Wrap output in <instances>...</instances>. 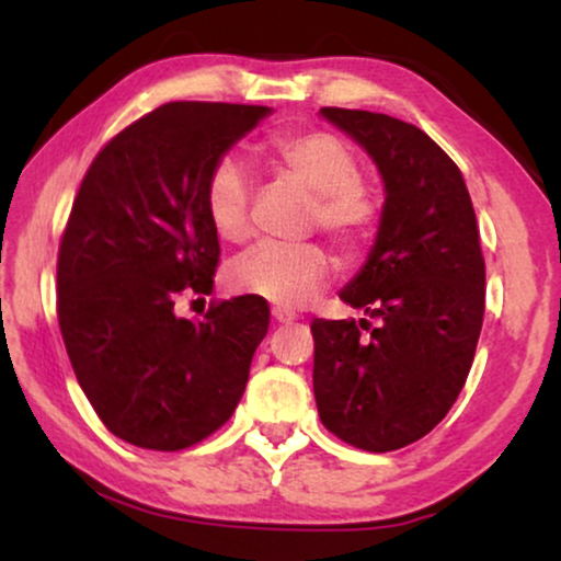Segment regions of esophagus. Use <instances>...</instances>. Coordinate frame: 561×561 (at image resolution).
Instances as JSON below:
<instances>
[{
	"instance_id": "1",
	"label": "esophagus",
	"mask_w": 561,
	"mask_h": 561,
	"mask_svg": "<svg viewBox=\"0 0 561 561\" xmlns=\"http://www.w3.org/2000/svg\"><path fill=\"white\" fill-rule=\"evenodd\" d=\"M273 319L278 321V324H290V321H296V311L283 309V306H273Z\"/></svg>"
}]
</instances>
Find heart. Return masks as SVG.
<instances>
[{
	"label": "heart",
	"instance_id": "heart-1",
	"mask_svg": "<svg viewBox=\"0 0 561 561\" xmlns=\"http://www.w3.org/2000/svg\"><path fill=\"white\" fill-rule=\"evenodd\" d=\"M265 160L283 179L311 191L309 227L321 229L347 257L370 250L386 219V202L363 181L357 152L329 129L309 127L280 133L265 142ZM250 183L234 160L211 165L204 186V209L221 242L240 244L250 237ZM329 252L319 242H263L237 260L229 280L237 290L275 306H301L324 286Z\"/></svg>",
	"mask_w": 561,
	"mask_h": 561
}]
</instances>
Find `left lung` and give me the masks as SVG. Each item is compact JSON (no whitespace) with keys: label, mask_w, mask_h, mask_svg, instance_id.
<instances>
[{"label":"left lung","mask_w":561,"mask_h":561,"mask_svg":"<svg viewBox=\"0 0 561 561\" xmlns=\"http://www.w3.org/2000/svg\"><path fill=\"white\" fill-rule=\"evenodd\" d=\"M321 114L370 152L388 196L373 255L340 294L367 319L311 321L313 396L342 442L393 451L447 416L472 367L485 317L478 217L424 129L365 110Z\"/></svg>","instance_id":"obj_1"}]
</instances>
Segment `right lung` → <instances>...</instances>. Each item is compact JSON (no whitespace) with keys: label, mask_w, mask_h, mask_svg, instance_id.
<instances>
[{"label":"right lung","mask_w":561,"mask_h":561,"mask_svg":"<svg viewBox=\"0 0 561 561\" xmlns=\"http://www.w3.org/2000/svg\"><path fill=\"white\" fill-rule=\"evenodd\" d=\"M267 106L168 102L112 137L83 175L58 248V327L96 416L135 447L179 451L232 416L271 309L255 296L175 317L209 294L219 237L204 186Z\"/></svg>","instance_id":"right-lung-1"}]
</instances>
